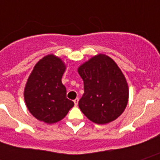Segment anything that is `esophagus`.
Returning a JSON list of instances; mask_svg holds the SVG:
<instances>
[{
  "instance_id": "34e87169",
  "label": "esophagus",
  "mask_w": 160,
  "mask_h": 160,
  "mask_svg": "<svg viewBox=\"0 0 160 160\" xmlns=\"http://www.w3.org/2000/svg\"><path fill=\"white\" fill-rule=\"evenodd\" d=\"M78 102H79V98H76V99L74 100V103H75V106H77L78 105Z\"/></svg>"
}]
</instances>
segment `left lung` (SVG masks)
Instances as JSON below:
<instances>
[{
	"mask_svg": "<svg viewBox=\"0 0 160 160\" xmlns=\"http://www.w3.org/2000/svg\"><path fill=\"white\" fill-rule=\"evenodd\" d=\"M78 72L84 81L85 93L79 101L83 114L100 124L117 119L126 107L129 90L116 63L98 55L80 66Z\"/></svg>",
	"mask_w": 160,
	"mask_h": 160,
	"instance_id": "left-lung-1",
	"label": "left lung"
}]
</instances>
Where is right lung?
<instances>
[{
    "label": "right lung",
    "mask_w": 160,
    "mask_h": 160,
    "mask_svg": "<svg viewBox=\"0 0 160 160\" xmlns=\"http://www.w3.org/2000/svg\"><path fill=\"white\" fill-rule=\"evenodd\" d=\"M65 66L55 55L41 59L31 72L25 88V101L36 119L53 124L60 121L74 106L66 98V88L61 82Z\"/></svg>",
    "instance_id": "right-lung-1"
}]
</instances>
